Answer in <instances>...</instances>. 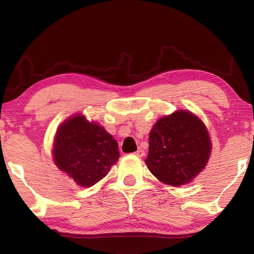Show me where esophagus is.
I'll use <instances>...</instances> for the list:
<instances>
[{
    "label": "esophagus",
    "instance_id": "esophagus-1",
    "mask_svg": "<svg viewBox=\"0 0 254 254\" xmlns=\"http://www.w3.org/2000/svg\"><path fill=\"white\" fill-rule=\"evenodd\" d=\"M134 154H135V156H137V157H143V156H144V150L139 148V149H137L136 151L134 152Z\"/></svg>",
    "mask_w": 254,
    "mask_h": 254
}]
</instances>
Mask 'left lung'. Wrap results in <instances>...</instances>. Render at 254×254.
<instances>
[{
  "label": "left lung",
  "instance_id": "left-lung-1",
  "mask_svg": "<svg viewBox=\"0 0 254 254\" xmlns=\"http://www.w3.org/2000/svg\"><path fill=\"white\" fill-rule=\"evenodd\" d=\"M210 140L204 123L187 111L161 118L149 135L145 159L153 176L170 186L185 185L205 168Z\"/></svg>",
  "mask_w": 254,
  "mask_h": 254
}]
</instances>
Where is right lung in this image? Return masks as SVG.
I'll return each instance as SVG.
<instances>
[{
	"label": "right lung",
	"mask_w": 254,
	"mask_h": 254,
	"mask_svg": "<svg viewBox=\"0 0 254 254\" xmlns=\"http://www.w3.org/2000/svg\"><path fill=\"white\" fill-rule=\"evenodd\" d=\"M118 142L104 127L76 115L60 126L54 161L83 187H91L109 174L120 157Z\"/></svg>",
	"instance_id": "add662e5"
}]
</instances>
